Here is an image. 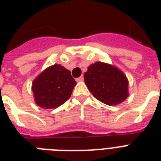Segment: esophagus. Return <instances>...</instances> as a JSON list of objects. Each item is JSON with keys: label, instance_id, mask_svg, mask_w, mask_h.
Wrapping results in <instances>:
<instances>
[{"label": "esophagus", "instance_id": "34e87169", "mask_svg": "<svg viewBox=\"0 0 161 161\" xmlns=\"http://www.w3.org/2000/svg\"><path fill=\"white\" fill-rule=\"evenodd\" d=\"M77 81H78V82H82V81H83V76H81V77L77 78Z\"/></svg>", "mask_w": 161, "mask_h": 161}]
</instances>
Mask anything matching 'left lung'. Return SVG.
Instances as JSON below:
<instances>
[{"instance_id": "obj_1", "label": "left lung", "mask_w": 161, "mask_h": 161, "mask_svg": "<svg viewBox=\"0 0 161 161\" xmlns=\"http://www.w3.org/2000/svg\"><path fill=\"white\" fill-rule=\"evenodd\" d=\"M83 77L94 98L105 105H118L129 96L127 78L115 66L97 61L88 67Z\"/></svg>"}]
</instances>
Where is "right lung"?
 I'll list each match as a JSON object with an SVG mask.
<instances>
[{
  "label": "right lung",
  "mask_w": 161,
  "mask_h": 161,
  "mask_svg": "<svg viewBox=\"0 0 161 161\" xmlns=\"http://www.w3.org/2000/svg\"><path fill=\"white\" fill-rule=\"evenodd\" d=\"M76 84L69 70L60 64L51 66L32 83L34 101L37 105L45 109L59 107L71 97Z\"/></svg>",
  "instance_id": "right-lung-1"
}]
</instances>
